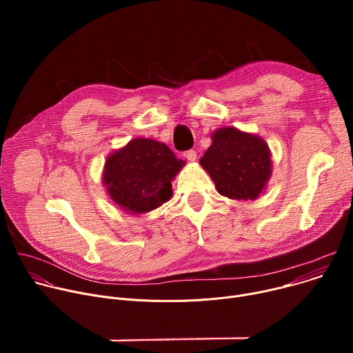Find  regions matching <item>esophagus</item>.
I'll list each match as a JSON object with an SVG mask.
<instances>
[{"instance_id": "1", "label": "esophagus", "mask_w": 353, "mask_h": 353, "mask_svg": "<svg viewBox=\"0 0 353 353\" xmlns=\"http://www.w3.org/2000/svg\"><path fill=\"white\" fill-rule=\"evenodd\" d=\"M184 158L190 162H195L196 161V152H195V150L190 149V150H187V152H184Z\"/></svg>"}]
</instances>
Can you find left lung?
<instances>
[{
  "label": "left lung",
  "instance_id": "obj_1",
  "mask_svg": "<svg viewBox=\"0 0 353 353\" xmlns=\"http://www.w3.org/2000/svg\"><path fill=\"white\" fill-rule=\"evenodd\" d=\"M211 139L199 165L211 176L218 192L230 199H257L272 174L268 143L236 127L218 128Z\"/></svg>",
  "mask_w": 353,
  "mask_h": 353
}]
</instances>
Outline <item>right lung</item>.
Wrapping results in <instances>:
<instances>
[{"label":"right lung","mask_w":353,"mask_h":353,"mask_svg":"<svg viewBox=\"0 0 353 353\" xmlns=\"http://www.w3.org/2000/svg\"><path fill=\"white\" fill-rule=\"evenodd\" d=\"M184 165L166 143L134 138L108 157L102 181L121 211L146 214L172 198V181Z\"/></svg>","instance_id":"right-lung-1"}]
</instances>
